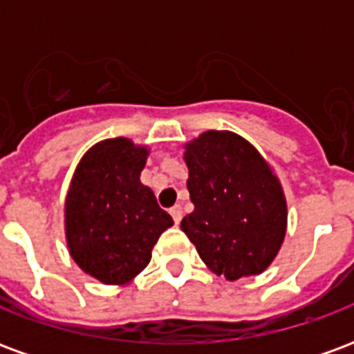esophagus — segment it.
<instances>
[{
    "instance_id": "1",
    "label": "esophagus",
    "mask_w": 354,
    "mask_h": 354,
    "mask_svg": "<svg viewBox=\"0 0 354 354\" xmlns=\"http://www.w3.org/2000/svg\"><path fill=\"white\" fill-rule=\"evenodd\" d=\"M170 216H172L174 223L182 222V207H180V205H176V207L170 208Z\"/></svg>"
}]
</instances>
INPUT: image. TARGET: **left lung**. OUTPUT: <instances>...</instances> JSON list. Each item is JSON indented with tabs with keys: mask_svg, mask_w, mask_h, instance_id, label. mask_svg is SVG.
Returning a JSON list of instances; mask_svg holds the SVG:
<instances>
[{
	"mask_svg": "<svg viewBox=\"0 0 354 354\" xmlns=\"http://www.w3.org/2000/svg\"><path fill=\"white\" fill-rule=\"evenodd\" d=\"M193 212L182 220L201 260L225 281L266 271L281 250L288 208L281 180L256 147L231 131L184 146Z\"/></svg>",
	"mask_w": 354,
	"mask_h": 354,
	"instance_id": "left-lung-1",
	"label": "left lung"
}]
</instances>
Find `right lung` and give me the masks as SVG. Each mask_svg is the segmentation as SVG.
<instances>
[{
  "instance_id": "obj_1",
  "label": "right lung",
  "mask_w": 354,
  "mask_h": 354,
  "mask_svg": "<svg viewBox=\"0 0 354 354\" xmlns=\"http://www.w3.org/2000/svg\"><path fill=\"white\" fill-rule=\"evenodd\" d=\"M149 147L108 138L88 147L64 201L66 245L81 271L124 286L151 260L157 239L172 225L151 187L140 182Z\"/></svg>"
}]
</instances>
